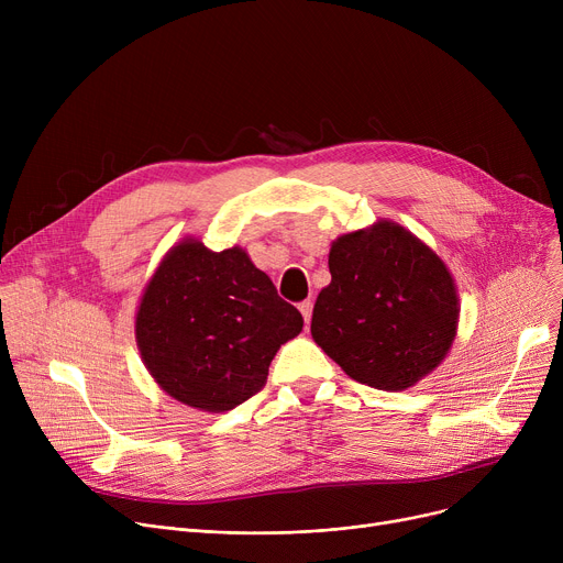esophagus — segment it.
Masks as SVG:
<instances>
[{"label": "esophagus", "mask_w": 563, "mask_h": 563, "mask_svg": "<svg viewBox=\"0 0 563 563\" xmlns=\"http://www.w3.org/2000/svg\"><path fill=\"white\" fill-rule=\"evenodd\" d=\"M299 310H301V314H303L306 323H310V319H312V301H310V299L301 301V303H299Z\"/></svg>", "instance_id": "34e87169"}]
</instances>
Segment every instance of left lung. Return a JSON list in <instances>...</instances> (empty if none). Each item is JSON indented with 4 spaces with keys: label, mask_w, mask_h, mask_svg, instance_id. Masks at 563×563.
Instances as JSON below:
<instances>
[{
    "label": "left lung",
    "mask_w": 563,
    "mask_h": 563,
    "mask_svg": "<svg viewBox=\"0 0 563 563\" xmlns=\"http://www.w3.org/2000/svg\"><path fill=\"white\" fill-rule=\"evenodd\" d=\"M329 269L310 331L351 378L404 390L445 358L456 335V287L418 236L390 221L342 234Z\"/></svg>",
    "instance_id": "obj_1"
}]
</instances>
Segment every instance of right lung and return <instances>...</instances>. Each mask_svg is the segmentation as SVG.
Returning a JSON list of instances; mask_svg holds the SVG:
<instances>
[{
	"mask_svg": "<svg viewBox=\"0 0 563 563\" xmlns=\"http://www.w3.org/2000/svg\"><path fill=\"white\" fill-rule=\"evenodd\" d=\"M303 317L242 249L187 240L157 266L136 312L141 358L177 401L221 412L257 395Z\"/></svg>",
	"mask_w": 563,
	"mask_h": 563,
	"instance_id": "add662e5",
	"label": "right lung"
}]
</instances>
